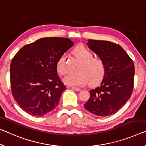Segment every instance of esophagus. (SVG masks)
<instances>
[{
    "label": "esophagus",
    "instance_id": "34e87169",
    "mask_svg": "<svg viewBox=\"0 0 146 146\" xmlns=\"http://www.w3.org/2000/svg\"><path fill=\"white\" fill-rule=\"evenodd\" d=\"M71 89L72 90H76V91H80L81 90V89H80V88L78 87H70Z\"/></svg>",
    "mask_w": 146,
    "mask_h": 146
}]
</instances>
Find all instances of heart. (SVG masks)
<instances>
[{"label": "heart", "instance_id": "obj_1", "mask_svg": "<svg viewBox=\"0 0 146 146\" xmlns=\"http://www.w3.org/2000/svg\"><path fill=\"white\" fill-rule=\"evenodd\" d=\"M73 54L81 63L78 68V73L68 74L64 77V84L70 86H85L90 82L96 84L101 81L106 72L105 64L101 59L93 57V54L84 46H78L74 50ZM57 72L61 74L66 72V56L61 55L56 63Z\"/></svg>", "mask_w": 146, "mask_h": 146}]
</instances>
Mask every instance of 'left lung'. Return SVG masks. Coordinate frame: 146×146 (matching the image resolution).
<instances>
[{"label": "left lung", "mask_w": 146, "mask_h": 146, "mask_svg": "<svg viewBox=\"0 0 146 146\" xmlns=\"http://www.w3.org/2000/svg\"><path fill=\"white\" fill-rule=\"evenodd\" d=\"M87 45L104 61L106 72L99 87L90 90L84 107L90 113L107 116L118 112L131 98L135 66L120 45L107 40H88Z\"/></svg>", "instance_id": "left-lung-1"}]
</instances>
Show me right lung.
Returning <instances> with one entry per match:
<instances>
[{
    "label": "right lung",
    "mask_w": 146,
    "mask_h": 146,
    "mask_svg": "<svg viewBox=\"0 0 146 146\" xmlns=\"http://www.w3.org/2000/svg\"><path fill=\"white\" fill-rule=\"evenodd\" d=\"M74 42L68 38L44 37L24 46L11 61L12 95L21 108L42 116L58 106L66 89L57 74L56 63Z\"/></svg>",
    "instance_id": "obj_1"
}]
</instances>
